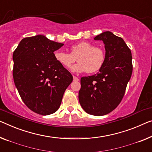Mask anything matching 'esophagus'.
I'll return each instance as SVG.
<instances>
[{
  "mask_svg": "<svg viewBox=\"0 0 152 152\" xmlns=\"http://www.w3.org/2000/svg\"><path fill=\"white\" fill-rule=\"evenodd\" d=\"M73 80L74 81V82H77V81H78L79 80V79L77 78V77H76V76H74V78H73Z\"/></svg>",
  "mask_w": 152,
  "mask_h": 152,
  "instance_id": "esophagus-1",
  "label": "esophagus"
}]
</instances>
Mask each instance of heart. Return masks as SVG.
<instances>
[{"instance_id":"heart-1","label":"heart","mask_w":152,"mask_h":152,"mask_svg":"<svg viewBox=\"0 0 152 152\" xmlns=\"http://www.w3.org/2000/svg\"><path fill=\"white\" fill-rule=\"evenodd\" d=\"M70 50L71 53L56 50L54 54L56 61L64 67L69 68L75 63L76 58L78 63L71 68L74 72L94 73L102 67L105 55L100 48L89 42H81L73 45Z\"/></svg>"}]
</instances>
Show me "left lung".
<instances>
[{
    "mask_svg": "<svg viewBox=\"0 0 152 152\" xmlns=\"http://www.w3.org/2000/svg\"><path fill=\"white\" fill-rule=\"evenodd\" d=\"M106 50L104 62L98 73L80 79L78 99L88 114L102 116L121 102L132 73V53L121 37L110 31L97 35Z\"/></svg>",
    "mask_w": 152,
    "mask_h": 152,
    "instance_id": "left-lung-1",
    "label": "left lung"
}]
</instances>
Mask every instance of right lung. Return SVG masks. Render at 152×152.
I'll list each match as a JSON object with an SVG mask.
<instances>
[{
  "label": "right lung",
  "mask_w": 152,
  "mask_h": 152,
  "mask_svg": "<svg viewBox=\"0 0 152 152\" xmlns=\"http://www.w3.org/2000/svg\"><path fill=\"white\" fill-rule=\"evenodd\" d=\"M63 46L38 35L22 39L13 52L15 85L24 103L37 114L55 113L73 80L70 72L54 58V52Z\"/></svg>",
  "instance_id": "right-lung-1"
}]
</instances>
